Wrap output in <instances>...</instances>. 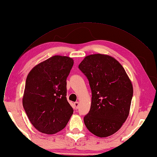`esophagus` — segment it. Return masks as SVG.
<instances>
[{
	"mask_svg": "<svg viewBox=\"0 0 157 157\" xmlns=\"http://www.w3.org/2000/svg\"><path fill=\"white\" fill-rule=\"evenodd\" d=\"M74 105H75V108H76V109H77V108H78V105H79V103H78V101H77V102H75V103H74Z\"/></svg>",
	"mask_w": 157,
	"mask_h": 157,
	"instance_id": "1",
	"label": "esophagus"
}]
</instances>
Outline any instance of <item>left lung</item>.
<instances>
[{
    "label": "left lung",
    "instance_id": "1",
    "mask_svg": "<svg viewBox=\"0 0 157 157\" xmlns=\"http://www.w3.org/2000/svg\"><path fill=\"white\" fill-rule=\"evenodd\" d=\"M78 68L92 92L90 111L84 117L87 129L99 137L117 132L127 120L133 87L124 68L114 58L95 54L86 56Z\"/></svg>",
    "mask_w": 157,
    "mask_h": 157
}]
</instances>
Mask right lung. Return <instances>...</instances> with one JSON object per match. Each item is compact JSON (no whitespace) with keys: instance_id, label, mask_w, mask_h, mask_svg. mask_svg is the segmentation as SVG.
Instances as JSON below:
<instances>
[{"instance_id":"obj_1","label":"right lung","mask_w":157,"mask_h":157,"mask_svg":"<svg viewBox=\"0 0 157 157\" xmlns=\"http://www.w3.org/2000/svg\"><path fill=\"white\" fill-rule=\"evenodd\" d=\"M73 65L68 56H54L38 64L26 80L23 106L30 122L42 133L66 127L73 113L67 99V78Z\"/></svg>"}]
</instances>
